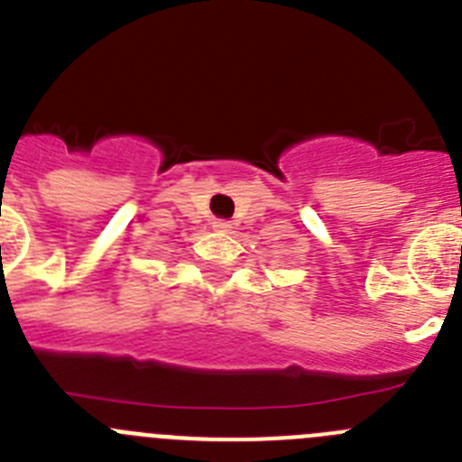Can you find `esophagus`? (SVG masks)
I'll return each mask as SVG.
<instances>
[{"label": "esophagus", "instance_id": "34e87169", "mask_svg": "<svg viewBox=\"0 0 462 462\" xmlns=\"http://www.w3.org/2000/svg\"><path fill=\"white\" fill-rule=\"evenodd\" d=\"M212 226H215V231H231V228H234V224L228 222V219H215V222H212Z\"/></svg>", "mask_w": 462, "mask_h": 462}]
</instances>
